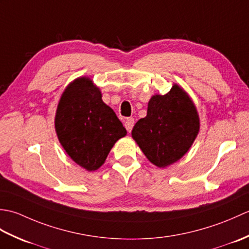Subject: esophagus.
I'll return each instance as SVG.
<instances>
[{"label": "esophagus", "mask_w": 249, "mask_h": 249, "mask_svg": "<svg viewBox=\"0 0 249 249\" xmlns=\"http://www.w3.org/2000/svg\"><path fill=\"white\" fill-rule=\"evenodd\" d=\"M134 124H135V121H134L133 118H127V119H126L124 125H125V128L127 129L128 133H130L131 129H133Z\"/></svg>", "instance_id": "obj_1"}]
</instances>
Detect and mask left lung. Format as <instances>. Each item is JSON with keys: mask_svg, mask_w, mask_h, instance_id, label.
<instances>
[{"mask_svg": "<svg viewBox=\"0 0 249 249\" xmlns=\"http://www.w3.org/2000/svg\"><path fill=\"white\" fill-rule=\"evenodd\" d=\"M200 119L187 92L174 83L165 95H153L145 118L131 130V137L145 157L158 168H166L186 154L197 138Z\"/></svg>", "mask_w": 249, "mask_h": 249, "instance_id": "obj_1", "label": "left lung"}]
</instances>
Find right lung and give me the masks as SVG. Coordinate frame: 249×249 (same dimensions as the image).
Masks as SVG:
<instances>
[{"instance_id": "obj_1", "label": "right lung", "mask_w": 249, "mask_h": 249, "mask_svg": "<svg viewBox=\"0 0 249 249\" xmlns=\"http://www.w3.org/2000/svg\"><path fill=\"white\" fill-rule=\"evenodd\" d=\"M54 127L67 155L87 171L102 167L115 142L127 134L89 77L75 79L62 93Z\"/></svg>"}]
</instances>
